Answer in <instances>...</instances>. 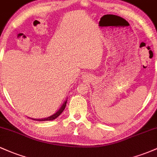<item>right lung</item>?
<instances>
[{
	"label": "right lung",
	"mask_w": 157,
	"mask_h": 157,
	"mask_svg": "<svg viewBox=\"0 0 157 157\" xmlns=\"http://www.w3.org/2000/svg\"><path fill=\"white\" fill-rule=\"evenodd\" d=\"M66 103H67V100L65 101L64 104H63V106H62L61 107H60V109L58 110V111L56 112V113H55V114H53V115H51V116H49V117H48V118H41V119H33V118H32V119L36 120V121H51V120L55 119V118H57V117L59 116V115L61 114V113H63V111H64V109H65V106H66Z\"/></svg>",
	"instance_id": "add662e5"
}]
</instances>
